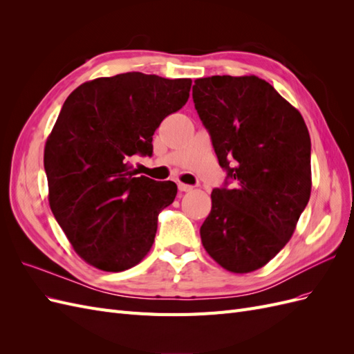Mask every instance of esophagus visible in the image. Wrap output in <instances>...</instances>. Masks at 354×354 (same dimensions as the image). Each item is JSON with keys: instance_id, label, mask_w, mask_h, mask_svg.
Instances as JSON below:
<instances>
[{"instance_id": "esophagus-1", "label": "esophagus", "mask_w": 354, "mask_h": 354, "mask_svg": "<svg viewBox=\"0 0 354 354\" xmlns=\"http://www.w3.org/2000/svg\"><path fill=\"white\" fill-rule=\"evenodd\" d=\"M178 190L180 192H192V190H194V186L185 185V183H178Z\"/></svg>"}]
</instances>
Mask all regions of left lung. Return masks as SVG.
I'll use <instances>...</instances> for the list:
<instances>
[{"label": "left lung", "mask_w": 354, "mask_h": 354, "mask_svg": "<svg viewBox=\"0 0 354 354\" xmlns=\"http://www.w3.org/2000/svg\"><path fill=\"white\" fill-rule=\"evenodd\" d=\"M192 97L226 185L233 181L212 190L202 245L223 269L254 272L291 239L310 199L308 130L301 113L255 75L199 78Z\"/></svg>", "instance_id": "8db88e82"}]
</instances>
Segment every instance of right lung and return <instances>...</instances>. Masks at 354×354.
I'll return each instance as SVG.
<instances>
[{"instance_id": "right-lung-1", "label": "right lung", "mask_w": 354, "mask_h": 354, "mask_svg": "<svg viewBox=\"0 0 354 354\" xmlns=\"http://www.w3.org/2000/svg\"><path fill=\"white\" fill-rule=\"evenodd\" d=\"M192 80L127 72L73 90L44 149L50 208L72 248L104 272H122L151 251L173 181L136 177L134 155H152V136L183 108Z\"/></svg>"}]
</instances>
